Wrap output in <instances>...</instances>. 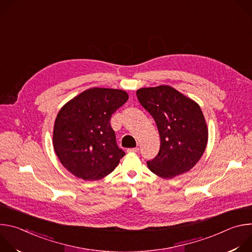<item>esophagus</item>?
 Returning <instances> with one entry per match:
<instances>
[{
	"instance_id": "1",
	"label": "esophagus",
	"mask_w": 252,
	"mask_h": 252,
	"mask_svg": "<svg viewBox=\"0 0 252 252\" xmlns=\"http://www.w3.org/2000/svg\"><path fill=\"white\" fill-rule=\"evenodd\" d=\"M127 153L129 154H135V153H138L139 152V149L138 148H133V149H127L126 151Z\"/></svg>"
}]
</instances>
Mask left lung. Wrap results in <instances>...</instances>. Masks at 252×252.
Returning a JSON list of instances; mask_svg holds the SVG:
<instances>
[{
  "label": "left lung",
  "mask_w": 252,
  "mask_h": 252,
  "mask_svg": "<svg viewBox=\"0 0 252 252\" xmlns=\"http://www.w3.org/2000/svg\"><path fill=\"white\" fill-rule=\"evenodd\" d=\"M136 95L154 118L160 136L158 155L148 161L150 170L164 179L190 170L201 158L208 140L199 104L167 85L141 88Z\"/></svg>",
  "instance_id": "1"
}]
</instances>
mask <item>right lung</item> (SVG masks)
<instances>
[{
	"label": "right lung",
	"instance_id": "add662e5",
	"mask_svg": "<svg viewBox=\"0 0 252 252\" xmlns=\"http://www.w3.org/2000/svg\"><path fill=\"white\" fill-rule=\"evenodd\" d=\"M127 99L123 90L92 88L62 106L54 124L53 146L71 174L98 181L116 168L125 152L117 145L110 121Z\"/></svg>",
	"mask_w": 252,
	"mask_h": 252
}]
</instances>
